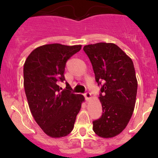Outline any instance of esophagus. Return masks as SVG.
I'll return each instance as SVG.
<instances>
[{"mask_svg": "<svg viewBox=\"0 0 158 158\" xmlns=\"http://www.w3.org/2000/svg\"><path fill=\"white\" fill-rule=\"evenodd\" d=\"M85 97L86 101H90L91 99V94L89 92H87V93L85 94Z\"/></svg>", "mask_w": 158, "mask_h": 158, "instance_id": "1", "label": "esophagus"}]
</instances>
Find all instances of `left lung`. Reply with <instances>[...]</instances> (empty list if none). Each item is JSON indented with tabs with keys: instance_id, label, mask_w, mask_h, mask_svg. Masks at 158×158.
Instances as JSON below:
<instances>
[{
	"instance_id": "1",
	"label": "left lung",
	"mask_w": 158,
	"mask_h": 158,
	"mask_svg": "<svg viewBox=\"0 0 158 158\" xmlns=\"http://www.w3.org/2000/svg\"><path fill=\"white\" fill-rule=\"evenodd\" d=\"M89 58L98 85L102 115L93 122V130L102 138L119 135L135 109L137 80L131 59L117 45L99 42L83 48Z\"/></svg>"
}]
</instances>
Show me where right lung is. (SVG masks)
Masks as SVG:
<instances>
[{
  "label": "right lung",
  "mask_w": 158,
  "mask_h": 158,
  "mask_svg": "<svg viewBox=\"0 0 158 158\" xmlns=\"http://www.w3.org/2000/svg\"><path fill=\"white\" fill-rule=\"evenodd\" d=\"M81 45L45 44L35 48L23 65V86L29 108L43 131L61 138L73 130L77 114L85 101L81 94L66 90L60 92L59 82L65 80L67 61L81 50Z\"/></svg>",
  "instance_id": "right-lung-1"
}]
</instances>
